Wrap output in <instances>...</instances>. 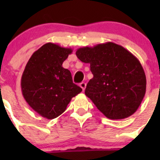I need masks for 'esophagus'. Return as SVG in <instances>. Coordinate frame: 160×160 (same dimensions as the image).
<instances>
[{"instance_id": "34e87169", "label": "esophagus", "mask_w": 160, "mask_h": 160, "mask_svg": "<svg viewBox=\"0 0 160 160\" xmlns=\"http://www.w3.org/2000/svg\"><path fill=\"white\" fill-rule=\"evenodd\" d=\"M86 83H84V82H82V83H80V87L82 88V90H84L85 88H86Z\"/></svg>"}]
</instances>
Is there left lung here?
I'll return each mask as SVG.
<instances>
[{"mask_svg":"<svg viewBox=\"0 0 160 160\" xmlns=\"http://www.w3.org/2000/svg\"><path fill=\"white\" fill-rule=\"evenodd\" d=\"M76 55L90 63L93 77L85 94L110 119H123L133 114L142 101L146 77L139 60L128 50L114 42L80 48Z\"/></svg>","mask_w":160,"mask_h":160,"instance_id":"obj_1","label":"left lung"}]
</instances>
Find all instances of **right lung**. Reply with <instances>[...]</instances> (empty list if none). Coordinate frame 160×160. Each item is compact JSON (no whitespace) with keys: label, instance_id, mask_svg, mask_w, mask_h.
Instances as JSON below:
<instances>
[{"label":"right lung","instance_id":"add662e5","mask_svg":"<svg viewBox=\"0 0 160 160\" xmlns=\"http://www.w3.org/2000/svg\"><path fill=\"white\" fill-rule=\"evenodd\" d=\"M70 48L46 43L32 55L21 80L22 95L28 105L43 118L53 119L65 111L82 89L72 83L70 71L62 62Z\"/></svg>","mask_w":160,"mask_h":160}]
</instances>
